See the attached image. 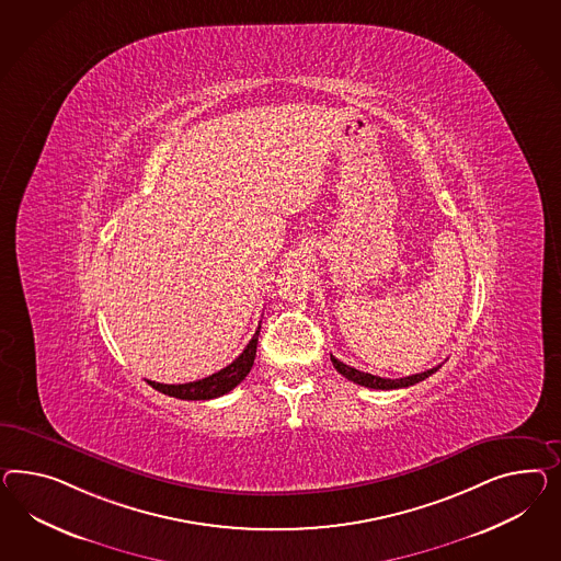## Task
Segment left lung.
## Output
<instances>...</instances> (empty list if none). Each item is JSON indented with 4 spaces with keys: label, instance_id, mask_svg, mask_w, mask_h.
Here are the masks:
<instances>
[{
    "label": "left lung",
    "instance_id": "8db88e82",
    "mask_svg": "<svg viewBox=\"0 0 561 561\" xmlns=\"http://www.w3.org/2000/svg\"><path fill=\"white\" fill-rule=\"evenodd\" d=\"M331 362H333L334 369H336L341 376H345V378L351 379V381H355V383H359V386H365V388H374V390H398V388H409V386H414V383L423 381V379L428 378V376H433V374H435V371L440 367V365H437V367H433V369H426L423 374H414V376H409V378L390 379L371 376V374H365V371H359V369H355V367H348L347 364L339 362V359L333 357V355H331Z\"/></svg>",
    "mask_w": 561,
    "mask_h": 561
}]
</instances>
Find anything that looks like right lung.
I'll return each mask as SVG.
<instances>
[{"label":"right lung","mask_w":561,"mask_h":561,"mask_svg":"<svg viewBox=\"0 0 561 561\" xmlns=\"http://www.w3.org/2000/svg\"><path fill=\"white\" fill-rule=\"evenodd\" d=\"M259 329L241 355L232 364L227 365L220 371H216L213 376L190 381V383H171V386L169 383H157V381H149V383L154 390H159V392L167 396H173V398H180V400H213L218 396L228 394L232 388H237L241 383L242 379L247 378V374L251 371V367L255 364Z\"/></svg>","instance_id":"1"}]
</instances>
